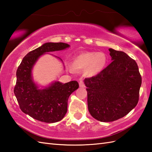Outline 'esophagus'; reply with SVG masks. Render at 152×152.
Instances as JSON below:
<instances>
[{"instance_id":"esophagus-1","label":"esophagus","mask_w":152,"mask_h":152,"mask_svg":"<svg viewBox=\"0 0 152 152\" xmlns=\"http://www.w3.org/2000/svg\"><path fill=\"white\" fill-rule=\"evenodd\" d=\"M79 85H80V88H85L86 87L85 83H84V82H83V81H82V80H81V81L79 82Z\"/></svg>"}]
</instances>
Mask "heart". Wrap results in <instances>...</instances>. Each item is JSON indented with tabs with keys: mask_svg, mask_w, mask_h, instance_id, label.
Here are the masks:
<instances>
[{
	"mask_svg": "<svg viewBox=\"0 0 152 152\" xmlns=\"http://www.w3.org/2000/svg\"><path fill=\"white\" fill-rule=\"evenodd\" d=\"M106 61L107 58L103 52H85L74 58L71 68L75 71L84 70L86 75L92 76L104 69Z\"/></svg>",
	"mask_w": 152,
	"mask_h": 152,
	"instance_id": "obj_1",
	"label": "heart"
}]
</instances>
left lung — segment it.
Wrapping results in <instances>:
<instances>
[{
  "mask_svg": "<svg viewBox=\"0 0 152 152\" xmlns=\"http://www.w3.org/2000/svg\"><path fill=\"white\" fill-rule=\"evenodd\" d=\"M109 51L112 62L84 80L89 112L102 122L115 121L131 111L138 102L142 83L136 61L124 51Z\"/></svg>",
  "mask_w": 152,
  "mask_h": 152,
  "instance_id": "left-lung-1",
  "label": "left lung"
}]
</instances>
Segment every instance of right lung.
Returning a JSON list of instances; mask_svg holds the SVG:
<instances>
[{"label":"right lung","mask_w":152,"mask_h":152,"mask_svg":"<svg viewBox=\"0 0 152 152\" xmlns=\"http://www.w3.org/2000/svg\"><path fill=\"white\" fill-rule=\"evenodd\" d=\"M70 46L63 42H48L28 52L18 68L14 94L23 112L38 121L56 123L61 120L67 112L68 99L79 88L76 81L66 83L55 82L39 89L32 78L34 64L42 55L66 49Z\"/></svg>","instance_id":"add662e5"}]
</instances>
